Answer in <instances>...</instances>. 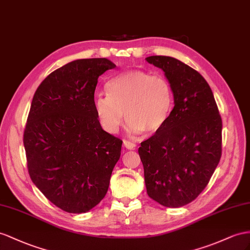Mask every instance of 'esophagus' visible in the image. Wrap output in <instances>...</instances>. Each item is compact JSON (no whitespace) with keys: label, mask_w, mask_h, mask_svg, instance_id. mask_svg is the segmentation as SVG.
<instances>
[{"label":"esophagus","mask_w":250,"mask_h":250,"mask_svg":"<svg viewBox=\"0 0 250 250\" xmlns=\"http://www.w3.org/2000/svg\"><path fill=\"white\" fill-rule=\"evenodd\" d=\"M124 146H125L126 149H129V150L135 149V146H136V145H135V144L129 142V140H124Z\"/></svg>","instance_id":"esophagus-1"}]
</instances>
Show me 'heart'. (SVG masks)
<instances>
[{
	"mask_svg": "<svg viewBox=\"0 0 250 250\" xmlns=\"http://www.w3.org/2000/svg\"><path fill=\"white\" fill-rule=\"evenodd\" d=\"M105 89L107 96H97L94 108L107 133H116L125 116L131 133L153 134L167 123L173 108L170 82L163 76H153L145 70L121 73L106 83Z\"/></svg>",
	"mask_w": 250,
	"mask_h": 250,
	"instance_id": "obj_1",
	"label": "heart"
}]
</instances>
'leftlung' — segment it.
<instances>
[{
	"label": "left lung",
	"instance_id": "8db88e82",
	"mask_svg": "<svg viewBox=\"0 0 250 250\" xmlns=\"http://www.w3.org/2000/svg\"><path fill=\"white\" fill-rule=\"evenodd\" d=\"M170 82L174 107L162 129L143 142L146 193L169 208L185 206L206 188L222 155V118L204 77L167 56L146 58Z\"/></svg>",
	"mask_w": 250,
	"mask_h": 250
}]
</instances>
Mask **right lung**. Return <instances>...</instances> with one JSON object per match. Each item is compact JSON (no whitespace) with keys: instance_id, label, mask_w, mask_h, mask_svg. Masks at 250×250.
I'll return each instance as SVG.
<instances>
[{"instance_id":"obj_1","label":"right lung","mask_w":250,"mask_h":250,"mask_svg":"<svg viewBox=\"0 0 250 250\" xmlns=\"http://www.w3.org/2000/svg\"><path fill=\"white\" fill-rule=\"evenodd\" d=\"M116 65L79 59L54 70L34 95L24 130L31 181L48 201L84 213L106 194L123 140L102 129L94 108L99 76Z\"/></svg>"}]
</instances>
